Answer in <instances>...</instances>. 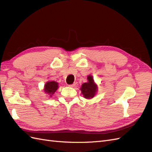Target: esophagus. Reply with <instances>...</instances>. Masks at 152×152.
<instances>
[{
  "instance_id": "esophagus-1",
  "label": "esophagus",
  "mask_w": 152,
  "mask_h": 152,
  "mask_svg": "<svg viewBox=\"0 0 152 152\" xmlns=\"http://www.w3.org/2000/svg\"><path fill=\"white\" fill-rule=\"evenodd\" d=\"M75 86V83H73V84H70V85H69V87H71V88H73V87H74V86Z\"/></svg>"
}]
</instances>
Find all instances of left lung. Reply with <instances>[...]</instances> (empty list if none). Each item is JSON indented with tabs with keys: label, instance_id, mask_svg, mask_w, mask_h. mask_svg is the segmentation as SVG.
Segmentation results:
<instances>
[{
	"label": "left lung",
	"instance_id": "left-lung-1",
	"mask_svg": "<svg viewBox=\"0 0 152 152\" xmlns=\"http://www.w3.org/2000/svg\"><path fill=\"white\" fill-rule=\"evenodd\" d=\"M88 83H84L82 85L80 90L86 98H91L95 95L97 90V86L94 83L93 79L91 75L88 77Z\"/></svg>",
	"mask_w": 152,
	"mask_h": 152
}]
</instances>
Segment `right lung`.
<instances>
[{
    "mask_svg": "<svg viewBox=\"0 0 152 152\" xmlns=\"http://www.w3.org/2000/svg\"><path fill=\"white\" fill-rule=\"evenodd\" d=\"M57 88H58V83L54 81H50L48 82L45 85L44 91H45V93H47L48 95H50V96H51L54 93Z\"/></svg>",
    "mask_w": 152,
    "mask_h": 152,
    "instance_id": "1",
    "label": "right lung"
}]
</instances>
